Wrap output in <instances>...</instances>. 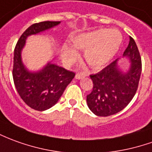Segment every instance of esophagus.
I'll list each match as a JSON object with an SVG mask.
<instances>
[{
  "instance_id": "1",
  "label": "esophagus",
  "mask_w": 152,
  "mask_h": 152,
  "mask_svg": "<svg viewBox=\"0 0 152 152\" xmlns=\"http://www.w3.org/2000/svg\"><path fill=\"white\" fill-rule=\"evenodd\" d=\"M86 76V74H85V73H76V79L80 80V79H82V78H84Z\"/></svg>"
}]
</instances>
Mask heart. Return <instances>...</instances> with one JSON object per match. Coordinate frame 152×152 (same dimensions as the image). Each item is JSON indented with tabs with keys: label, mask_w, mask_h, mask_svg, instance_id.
Masks as SVG:
<instances>
[{
	"label": "heart",
	"mask_w": 152,
	"mask_h": 152,
	"mask_svg": "<svg viewBox=\"0 0 152 152\" xmlns=\"http://www.w3.org/2000/svg\"><path fill=\"white\" fill-rule=\"evenodd\" d=\"M75 48L85 51V59L89 65L99 68L106 65L118 52L122 43V35L115 29H97L75 36L72 39ZM61 58L66 61H73L77 58L76 51L69 46L61 49Z\"/></svg>",
	"instance_id": "obj_1"
}]
</instances>
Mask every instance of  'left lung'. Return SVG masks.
<instances>
[{
    "instance_id": "obj_1",
    "label": "left lung",
    "mask_w": 152,
    "mask_h": 152,
    "mask_svg": "<svg viewBox=\"0 0 152 152\" xmlns=\"http://www.w3.org/2000/svg\"><path fill=\"white\" fill-rule=\"evenodd\" d=\"M123 57L130 61L128 70L122 71L117 59L99 72L91 75L93 90L86 97L89 109L97 116L107 117L120 112L134 97L142 73V59L134 39Z\"/></svg>"
}]
</instances>
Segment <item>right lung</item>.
I'll return each instance as SVG.
<instances>
[{"label":"right lung","instance_id":"right-lung-1","mask_svg":"<svg viewBox=\"0 0 152 152\" xmlns=\"http://www.w3.org/2000/svg\"><path fill=\"white\" fill-rule=\"evenodd\" d=\"M60 21H43L32 24L18 40L14 52V83L21 99L32 109L44 111L55 105L75 73L51 61L37 72H30L24 65L21 52L28 36L38 34L60 24Z\"/></svg>","mask_w":152,"mask_h":152}]
</instances>
